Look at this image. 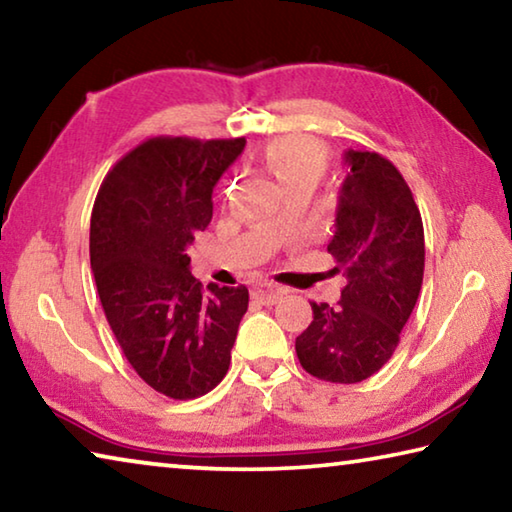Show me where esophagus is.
<instances>
[{"instance_id":"esophagus-1","label":"esophagus","mask_w":512,"mask_h":512,"mask_svg":"<svg viewBox=\"0 0 512 512\" xmlns=\"http://www.w3.org/2000/svg\"><path fill=\"white\" fill-rule=\"evenodd\" d=\"M282 296H284V289L277 287V284H271V282H262L253 289V298L264 302V305H275V302Z\"/></svg>"}]
</instances>
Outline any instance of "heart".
Masks as SVG:
<instances>
[{
	"label": "heart",
	"mask_w": 512,
	"mask_h": 512,
	"mask_svg": "<svg viewBox=\"0 0 512 512\" xmlns=\"http://www.w3.org/2000/svg\"><path fill=\"white\" fill-rule=\"evenodd\" d=\"M264 160L280 183L293 189L302 183H318L329 162V155L323 142H318L311 135L289 133L280 135L268 142L264 151ZM287 212H280L273 221H280Z\"/></svg>",
	"instance_id": "1"
}]
</instances>
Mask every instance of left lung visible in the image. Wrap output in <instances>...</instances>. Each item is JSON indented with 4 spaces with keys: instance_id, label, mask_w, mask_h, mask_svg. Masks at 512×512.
<instances>
[{
    "instance_id": "8db88e82",
    "label": "left lung",
    "mask_w": 512,
    "mask_h": 512,
    "mask_svg": "<svg viewBox=\"0 0 512 512\" xmlns=\"http://www.w3.org/2000/svg\"><path fill=\"white\" fill-rule=\"evenodd\" d=\"M345 162L327 253L348 282L336 305L311 302L296 339L300 366L332 384H357L393 357L424 275L422 216L400 169L375 151L350 149Z\"/></svg>"
}]
</instances>
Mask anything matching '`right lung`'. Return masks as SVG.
Segmentation results:
<instances>
[{"instance_id":"obj_1","label":"right lung","mask_w":512,"mask_h":512,"mask_svg":"<svg viewBox=\"0 0 512 512\" xmlns=\"http://www.w3.org/2000/svg\"><path fill=\"white\" fill-rule=\"evenodd\" d=\"M244 146V137H151L106 173L92 207L103 314L133 370L171 400H194L225 377L248 309L244 284L205 291L187 255L212 221L214 185Z\"/></svg>"}]
</instances>
